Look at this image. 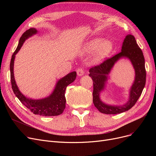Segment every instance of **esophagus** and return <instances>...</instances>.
<instances>
[{
    "instance_id": "1",
    "label": "esophagus",
    "mask_w": 156,
    "mask_h": 156,
    "mask_svg": "<svg viewBox=\"0 0 156 156\" xmlns=\"http://www.w3.org/2000/svg\"><path fill=\"white\" fill-rule=\"evenodd\" d=\"M76 71H77V75H78V76H81L83 75V74H84V69H83V68H78V69H77Z\"/></svg>"
}]
</instances>
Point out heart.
<instances>
[{"mask_svg": "<svg viewBox=\"0 0 156 156\" xmlns=\"http://www.w3.org/2000/svg\"><path fill=\"white\" fill-rule=\"evenodd\" d=\"M112 47V43L110 40L96 38L87 44L85 50L87 52H90L96 49L94 55V60L95 62H99L109 54Z\"/></svg>", "mask_w": 156, "mask_h": 156, "instance_id": "obj_1", "label": "heart"}]
</instances>
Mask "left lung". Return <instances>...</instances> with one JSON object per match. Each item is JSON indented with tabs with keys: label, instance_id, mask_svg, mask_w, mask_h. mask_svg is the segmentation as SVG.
Masks as SVG:
<instances>
[{
	"label": "left lung",
	"instance_id": "left-lung-1",
	"mask_svg": "<svg viewBox=\"0 0 156 156\" xmlns=\"http://www.w3.org/2000/svg\"><path fill=\"white\" fill-rule=\"evenodd\" d=\"M122 57H126L130 60L136 71L135 80L130 89L129 99L126 104L122 106L106 105L100 100V93L104 89L107 76L114 64ZM89 76L92 78L94 84L93 102L95 108L101 112L106 114H116L132 108L141 95L146 81L144 56L134 36L126 35L122 43L121 52L91 68L89 69Z\"/></svg>",
	"mask_w": 156,
	"mask_h": 156
}]
</instances>
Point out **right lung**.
Segmentation results:
<instances>
[{"mask_svg":"<svg viewBox=\"0 0 156 156\" xmlns=\"http://www.w3.org/2000/svg\"><path fill=\"white\" fill-rule=\"evenodd\" d=\"M37 30L31 28L27 30L21 37L18 45L12 55L10 63L11 71V82L12 89L15 95L18 98L20 102L30 109L33 113L37 115L43 116H54L61 114L66 107V97L65 91L68 85L73 83L76 78V72L73 71L64 77L60 79L55 85V88L52 94L44 99L34 100L28 99L20 91L16 85L14 76V62L15 55L20 50L23 43L27 38L36 34Z\"/></svg>","mask_w":156,"mask_h":156,"instance_id":"right-lung-1","label":"right lung"}]
</instances>
